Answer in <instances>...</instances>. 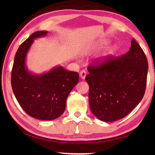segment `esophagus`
I'll return each instance as SVG.
<instances>
[{
  "label": "esophagus",
  "mask_w": 155,
  "mask_h": 155,
  "mask_svg": "<svg viewBox=\"0 0 155 155\" xmlns=\"http://www.w3.org/2000/svg\"><path fill=\"white\" fill-rule=\"evenodd\" d=\"M87 75V72H85V71H82L80 72V77L82 78V79H84L85 77Z\"/></svg>",
  "instance_id": "esophagus-1"
}]
</instances>
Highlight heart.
I'll return each instance as SVG.
<instances>
[{
  "instance_id": "obj_1",
  "label": "heart",
  "mask_w": 155,
  "mask_h": 155,
  "mask_svg": "<svg viewBox=\"0 0 155 155\" xmlns=\"http://www.w3.org/2000/svg\"><path fill=\"white\" fill-rule=\"evenodd\" d=\"M105 43H107V42H105ZM117 51V48L116 46H112V47L107 48L106 51L104 52V54L102 56V58H103V60H105V59L113 57V56L116 53Z\"/></svg>"
}]
</instances>
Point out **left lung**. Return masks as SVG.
I'll use <instances>...</instances> for the list:
<instances>
[{
	"instance_id": "obj_1",
	"label": "left lung",
	"mask_w": 155,
	"mask_h": 155,
	"mask_svg": "<svg viewBox=\"0 0 155 155\" xmlns=\"http://www.w3.org/2000/svg\"><path fill=\"white\" fill-rule=\"evenodd\" d=\"M148 68L146 55L134 38L129 51L120 57H111L102 62L95 59L85 77L94 116L113 122L129 114L145 93Z\"/></svg>"
}]
</instances>
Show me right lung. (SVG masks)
Listing matches in <instances>:
<instances>
[{
  "label": "right lung",
  "mask_w": 155,
  "mask_h": 155,
  "mask_svg": "<svg viewBox=\"0 0 155 155\" xmlns=\"http://www.w3.org/2000/svg\"><path fill=\"white\" fill-rule=\"evenodd\" d=\"M47 31H37L20 45L16 52L11 85L20 106L29 116L51 120L64 113L66 101L77 84L79 74L57 67L42 74H31L26 67L27 54L35 38L44 37Z\"/></svg>",
  "instance_id": "obj_1"
}]
</instances>
